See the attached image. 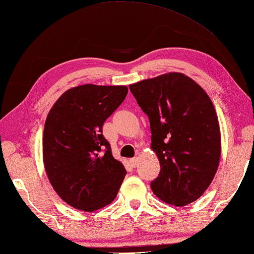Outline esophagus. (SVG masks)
<instances>
[{
	"label": "esophagus",
	"mask_w": 254,
	"mask_h": 254,
	"mask_svg": "<svg viewBox=\"0 0 254 254\" xmlns=\"http://www.w3.org/2000/svg\"><path fill=\"white\" fill-rule=\"evenodd\" d=\"M137 163H139V159H137V158H132L130 160V164L132 165L133 168H135L136 165H137Z\"/></svg>",
	"instance_id": "obj_1"
}]
</instances>
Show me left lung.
I'll return each mask as SVG.
<instances>
[{"label":"left lung","mask_w":254,"mask_h":254,"mask_svg":"<svg viewBox=\"0 0 254 254\" xmlns=\"http://www.w3.org/2000/svg\"><path fill=\"white\" fill-rule=\"evenodd\" d=\"M128 87L149 118L151 147L160 161L152 191L177 206L199 199L213 180L221 155L218 117L210 98L177 72Z\"/></svg>","instance_id":"left-lung-1"}]
</instances>
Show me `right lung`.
<instances>
[{
  "mask_svg": "<svg viewBox=\"0 0 254 254\" xmlns=\"http://www.w3.org/2000/svg\"><path fill=\"white\" fill-rule=\"evenodd\" d=\"M127 94V86L80 85L61 95L45 121L43 160L63 201L95 211L117 196L127 170L114 159L103 124Z\"/></svg>",
  "mask_w": 254,
  "mask_h": 254,
  "instance_id": "obj_1",
  "label": "right lung"
}]
</instances>
